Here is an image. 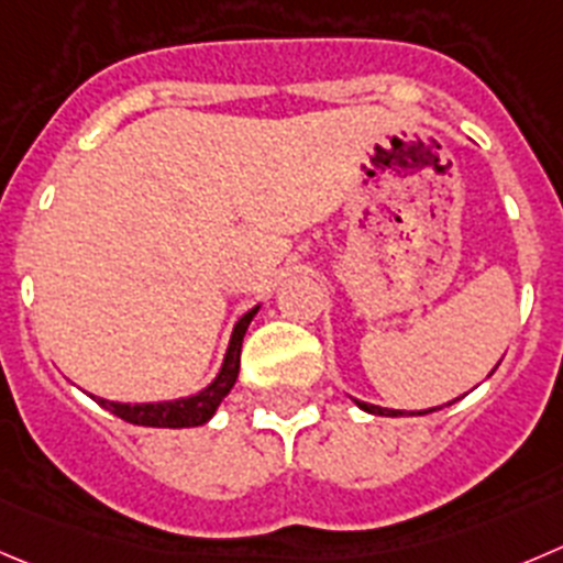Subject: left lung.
I'll list each match as a JSON object with an SVG mask.
<instances>
[{
	"mask_svg": "<svg viewBox=\"0 0 563 563\" xmlns=\"http://www.w3.org/2000/svg\"><path fill=\"white\" fill-rule=\"evenodd\" d=\"M497 365H500V362H497ZM492 373H495V371H492ZM462 398H464V395H462ZM462 398H456V400H462ZM456 400H451V404H456ZM353 404H356L362 411H367V415H378V417L431 415V411H439V409H445V406H451V404H445V406H431V409H420V411H406V409H384V406H373V404H365V400H356V398H353Z\"/></svg>",
	"mask_w": 563,
	"mask_h": 563,
	"instance_id": "obj_1",
	"label": "left lung"
}]
</instances>
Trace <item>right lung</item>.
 <instances>
[{
    "label": "right lung",
    "instance_id": "right-lung-1",
    "mask_svg": "<svg viewBox=\"0 0 563 563\" xmlns=\"http://www.w3.org/2000/svg\"><path fill=\"white\" fill-rule=\"evenodd\" d=\"M260 312V307L249 309L243 318L234 323L232 336H229L227 356H223V365L218 371V376L207 384L205 389L198 393L185 395V398H170V400H152V404H118V400L107 398H90L101 406V409L112 411L121 420L132 422V426H146V428H196L205 426L216 417L218 406L223 404L229 393H232L234 382H238L240 373V347H243V336L249 331L251 320Z\"/></svg>",
    "mask_w": 563,
    "mask_h": 563
}]
</instances>
